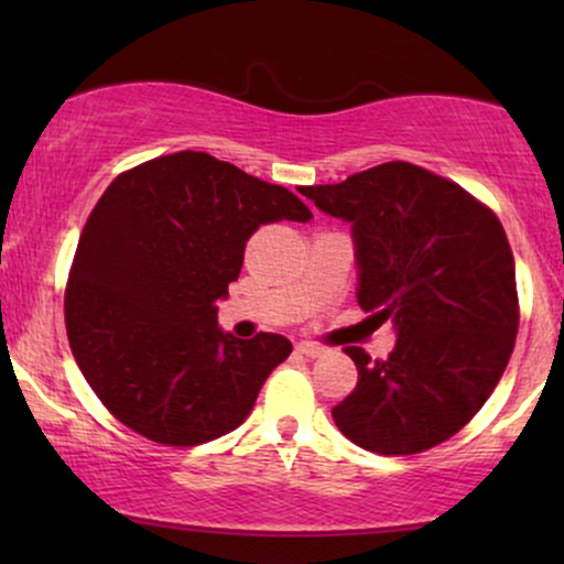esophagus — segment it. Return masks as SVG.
<instances>
[{
	"instance_id": "obj_1",
	"label": "esophagus",
	"mask_w": 564,
	"mask_h": 564,
	"mask_svg": "<svg viewBox=\"0 0 564 564\" xmlns=\"http://www.w3.org/2000/svg\"><path fill=\"white\" fill-rule=\"evenodd\" d=\"M296 352L304 355V358H323V355H326V347L310 345V341H300V345H296Z\"/></svg>"
}]
</instances>
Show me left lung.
<instances>
[{"label": "left lung", "mask_w": 564, "mask_h": 564, "mask_svg": "<svg viewBox=\"0 0 564 564\" xmlns=\"http://www.w3.org/2000/svg\"><path fill=\"white\" fill-rule=\"evenodd\" d=\"M300 193L349 223L355 296L398 336L387 360L345 349L358 384L332 411L341 435L384 456L456 435L496 390L520 326L514 257L498 217L408 161Z\"/></svg>", "instance_id": "obj_1"}]
</instances>
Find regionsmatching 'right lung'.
<instances>
[{"instance_id":"add662e5","label":"right lung","mask_w":564,"mask_h":564,"mask_svg":"<svg viewBox=\"0 0 564 564\" xmlns=\"http://www.w3.org/2000/svg\"><path fill=\"white\" fill-rule=\"evenodd\" d=\"M278 219L307 223L313 212L209 153L153 159L108 185L76 246L66 332L121 424L185 448L246 422L291 341L223 332L217 302L238 281L251 232Z\"/></svg>"}]
</instances>
